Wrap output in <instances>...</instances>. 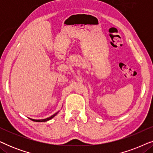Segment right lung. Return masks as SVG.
Here are the masks:
<instances>
[{"label": "right lung", "mask_w": 153, "mask_h": 153, "mask_svg": "<svg viewBox=\"0 0 153 153\" xmlns=\"http://www.w3.org/2000/svg\"><path fill=\"white\" fill-rule=\"evenodd\" d=\"M59 112V111H58V112H56V114H54L53 115H52L51 116H50V117H49V118H45V119H42V120H35V119H31V118H30V120H32L33 121H35V122H47V121H48V120H51V119H52L53 118V117H55L56 115L58 114V113Z\"/></svg>", "instance_id": "right-lung-1"}]
</instances>
